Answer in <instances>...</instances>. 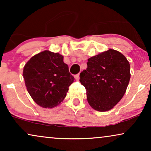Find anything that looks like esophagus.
Returning <instances> with one entry per match:
<instances>
[{"label": "esophagus", "mask_w": 151, "mask_h": 151, "mask_svg": "<svg viewBox=\"0 0 151 151\" xmlns=\"http://www.w3.org/2000/svg\"><path fill=\"white\" fill-rule=\"evenodd\" d=\"M74 77H75V78H76V80H78L80 79V74H79V73H78V74H76V75L75 76H74Z\"/></svg>", "instance_id": "1"}]
</instances>
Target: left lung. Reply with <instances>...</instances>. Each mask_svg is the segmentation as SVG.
I'll return each instance as SVG.
<instances>
[{
    "label": "left lung",
    "instance_id": "left-lung-1",
    "mask_svg": "<svg viewBox=\"0 0 151 151\" xmlns=\"http://www.w3.org/2000/svg\"><path fill=\"white\" fill-rule=\"evenodd\" d=\"M80 78L90 106L96 111H106L124 95L131 78L130 65L120 52L109 49L88 58L87 68Z\"/></svg>",
    "mask_w": 151,
    "mask_h": 151
}]
</instances>
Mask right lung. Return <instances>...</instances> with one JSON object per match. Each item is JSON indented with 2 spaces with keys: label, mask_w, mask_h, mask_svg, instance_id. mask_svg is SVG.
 <instances>
[{
  "label": "right lung",
  "mask_w": 151,
  "mask_h": 151,
  "mask_svg": "<svg viewBox=\"0 0 151 151\" xmlns=\"http://www.w3.org/2000/svg\"><path fill=\"white\" fill-rule=\"evenodd\" d=\"M23 77L31 97L43 108L60 104L74 81L63 55L49 51L35 55L26 63Z\"/></svg>",
  "instance_id": "add662e5"
}]
</instances>
